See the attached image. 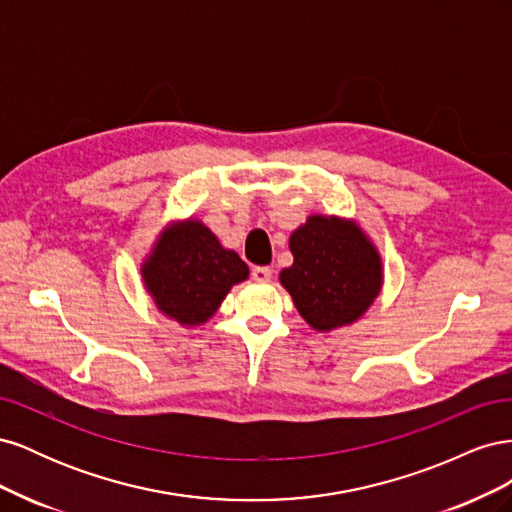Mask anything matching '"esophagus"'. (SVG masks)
<instances>
[{"label": "esophagus", "instance_id": "1", "mask_svg": "<svg viewBox=\"0 0 512 512\" xmlns=\"http://www.w3.org/2000/svg\"><path fill=\"white\" fill-rule=\"evenodd\" d=\"M271 275H273V271H271V267H254L252 269V280L254 282H269L271 280Z\"/></svg>", "mask_w": 512, "mask_h": 512}]
</instances>
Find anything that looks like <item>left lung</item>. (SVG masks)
<instances>
[{
	"instance_id": "1",
	"label": "left lung",
	"mask_w": 512,
	"mask_h": 512,
	"mask_svg": "<svg viewBox=\"0 0 512 512\" xmlns=\"http://www.w3.org/2000/svg\"><path fill=\"white\" fill-rule=\"evenodd\" d=\"M288 245L294 262L280 273V284L314 331L348 327L378 299L384 284L382 258L354 220L309 215Z\"/></svg>"
}]
</instances>
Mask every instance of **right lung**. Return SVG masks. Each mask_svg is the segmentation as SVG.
Masks as SVG:
<instances>
[{"label": "right lung", "mask_w": 512, "mask_h": 512, "mask_svg": "<svg viewBox=\"0 0 512 512\" xmlns=\"http://www.w3.org/2000/svg\"><path fill=\"white\" fill-rule=\"evenodd\" d=\"M141 275L158 312L192 329L218 312L230 288L250 277V269L203 222L188 218L160 232Z\"/></svg>", "instance_id": "1"}]
</instances>
